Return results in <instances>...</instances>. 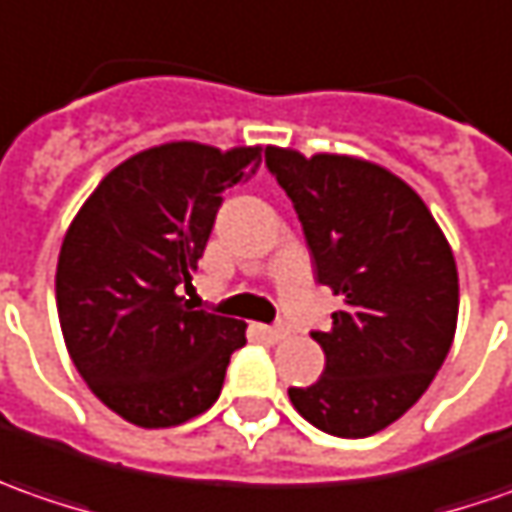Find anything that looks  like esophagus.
Instances as JSON below:
<instances>
[{"instance_id":"obj_1","label":"esophagus","mask_w":512,"mask_h":512,"mask_svg":"<svg viewBox=\"0 0 512 512\" xmlns=\"http://www.w3.org/2000/svg\"><path fill=\"white\" fill-rule=\"evenodd\" d=\"M263 334L272 340V343H280V340H286L289 337V328L286 326H269V328H263Z\"/></svg>"}]
</instances>
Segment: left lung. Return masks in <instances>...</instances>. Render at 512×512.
<instances>
[{
	"instance_id": "left-lung-1",
	"label": "left lung",
	"mask_w": 512,
	"mask_h": 512,
	"mask_svg": "<svg viewBox=\"0 0 512 512\" xmlns=\"http://www.w3.org/2000/svg\"><path fill=\"white\" fill-rule=\"evenodd\" d=\"M266 167L286 189L314 257L317 283L343 297L328 331L323 377L289 388L314 428L362 439L397 422L448 357L459 274L428 206L394 172L351 155L269 147Z\"/></svg>"
}]
</instances>
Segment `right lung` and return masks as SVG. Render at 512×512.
I'll list each match as a JSON object with an SVG mask.
<instances>
[{
  "label": "right lung",
  "instance_id": "right-lung-1",
  "mask_svg": "<svg viewBox=\"0 0 512 512\" xmlns=\"http://www.w3.org/2000/svg\"><path fill=\"white\" fill-rule=\"evenodd\" d=\"M260 147L221 152L172 141L127 158L64 235L56 309L81 379L138 428H172L221 397L246 323L192 309V280L229 186L249 181Z\"/></svg>",
  "mask_w": 512,
  "mask_h": 512
}]
</instances>
